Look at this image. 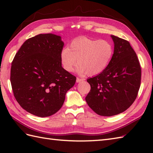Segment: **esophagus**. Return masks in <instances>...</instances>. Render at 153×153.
Segmentation results:
<instances>
[{"label": "esophagus", "instance_id": "esophagus-1", "mask_svg": "<svg viewBox=\"0 0 153 153\" xmlns=\"http://www.w3.org/2000/svg\"><path fill=\"white\" fill-rule=\"evenodd\" d=\"M85 80V79L83 78H79V77H77V79H76V82L77 83H79V82H82L83 81Z\"/></svg>", "mask_w": 153, "mask_h": 153}]
</instances>
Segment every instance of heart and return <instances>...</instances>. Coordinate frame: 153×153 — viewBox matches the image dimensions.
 <instances>
[{
  "mask_svg": "<svg viewBox=\"0 0 153 153\" xmlns=\"http://www.w3.org/2000/svg\"><path fill=\"white\" fill-rule=\"evenodd\" d=\"M113 54L114 48L109 41L79 37L71 42L69 48L62 51L61 61L68 72L74 71L77 59L79 72L96 75L108 66Z\"/></svg>",
  "mask_w": 153,
  "mask_h": 153,
  "instance_id": "heart-1",
  "label": "heart"
}]
</instances>
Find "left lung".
I'll return each mask as SVG.
<instances>
[{"mask_svg": "<svg viewBox=\"0 0 153 153\" xmlns=\"http://www.w3.org/2000/svg\"><path fill=\"white\" fill-rule=\"evenodd\" d=\"M111 37L114 43L111 61L101 73L87 79L91 85L87 105L103 116L124 112L137 98L141 85V68L135 52L128 41Z\"/></svg>", "mask_w": 153, "mask_h": 153, "instance_id": "left-lung-1", "label": "left lung"}]
</instances>
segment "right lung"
Listing matches in <instances>:
<instances>
[{"label": "right lung", "instance_id": "right-lung-1", "mask_svg": "<svg viewBox=\"0 0 153 153\" xmlns=\"http://www.w3.org/2000/svg\"><path fill=\"white\" fill-rule=\"evenodd\" d=\"M64 43L58 35L39 34L28 39L12 62L10 82L23 108L39 117L54 114L62 106L76 77L62 67Z\"/></svg>", "mask_w": 153, "mask_h": 153}]
</instances>
